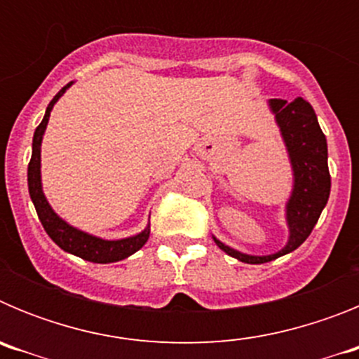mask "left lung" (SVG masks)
Masks as SVG:
<instances>
[{
    "label": "left lung",
    "instance_id": "8db88e82",
    "mask_svg": "<svg viewBox=\"0 0 359 359\" xmlns=\"http://www.w3.org/2000/svg\"><path fill=\"white\" fill-rule=\"evenodd\" d=\"M269 109L280 128L282 140L286 144L291 169H293V190L286 203V221L290 239L286 246L271 255H248L230 248L219 239V248L246 264H262L297 250L315 228L323 207L327 205L331 192V174L327 167V140L320 129L318 118L307 100L302 97L293 102L271 98Z\"/></svg>",
    "mask_w": 359,
    "mask_h": 359
}]
</instances>
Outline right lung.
<instances>
[{"instance_id":"add662e5","label":"right lung","mask_w":359,"mask_h":359,"mask_svg":"<svg viewBox=\"0 0 359 359\" xmlns=\"http://www.w3.org/2000/svg\"><path fill=\"white\" fill-rule=\"evenodd\" d=\"M73 82L66 84L55 97L52 98V102L46 107V113H44L43 122L37 126L36 133H34V142H32V158L30 163H28V192H30L32 203L36 207L37 215H39V221L43 224V228L46 230V233L50 236V239L59 246L65 252L72 253V255H77L84 261L97 262V264H109V262H118L126 257L133 255L135 252L144 246L149 239V233H151V226H145V230H142L140 233H136L133 237H126V239L118 241H106L100 239V237H95L91 233H86V231L79 230V228L72 226L61 219L59 215L53 212V208L50 207V203L46 201L43 192V185H41V142H43V135L46 131V126H48L50 113L53 109V104L59 100V98L65 95V91L68 90Z\"/></svg>"}]
</instances>
